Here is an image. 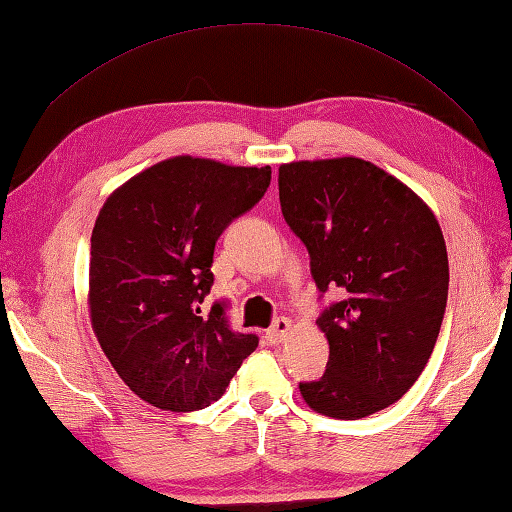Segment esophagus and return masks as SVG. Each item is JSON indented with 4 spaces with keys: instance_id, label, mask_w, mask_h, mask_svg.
Segmentation results:
<instances>
[{
    "instance_id": "obj_1",
    "label": "esophagus",
    "mask_w": 512,
    "mask_h": 512,
    "mask_svg": "<svg viewBox=\"0 0 512 512\" xmlns=\"http://www.w3.org/2000/svg\"><path fill=\"white\" fill-rule=\"evenodd\" d=\"M293 331V324L288 318H277L273 322V327L266 331V340L273 342V345H280V342H284L288 336H291Z\"/></svg>"
}]
</instances>
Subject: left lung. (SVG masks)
I'll return each instance as SVG.
<instances>
[{
    "mask_svg": "<svg viewBox=\"0 0 512 512\" xmlns=\"http://www.w3.org/2000/svg\"><path fill=\"white\" fill-rule=\"evenodd\" d=\"M286 224L313 280L345 300L318 320L327 371L300 394L313 412L356 421L396 403L421 376L448 300V250L430 206L358 156L280 165Z\"/></svg>",
    "mask_w": 512,
    "mask_h": 512,
    "instance_id": "left-lung-1",
    "label": "left lung"
}]
</instances>
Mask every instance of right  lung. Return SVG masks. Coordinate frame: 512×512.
<instances>
[{"instance_id":"right-lung-1","label":"right lung","mask_w":512,"mask_h":512,"mask_svg":"<svg viewBox=\"0 0 512 512\" xmlns=\"http://www.w3.org/2000/svg\"><path fill=\"white\" fill-rule=\"evenodd\" d=\"M271 167L172 156L109 194L91 232V329L120 380L159 410L194 412L224 396L257 347L203 311L221 232L264 197Z\"/></svg>"}]
</instances>
